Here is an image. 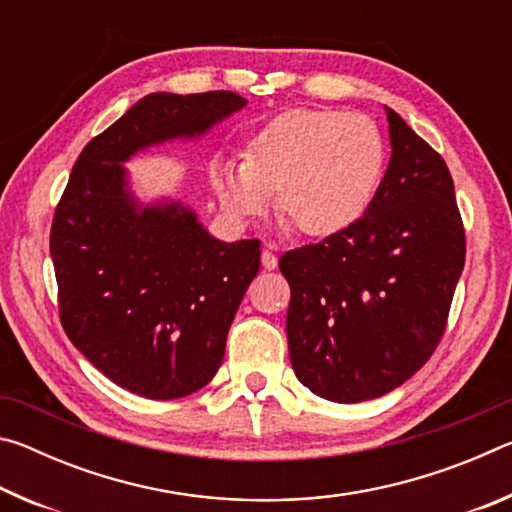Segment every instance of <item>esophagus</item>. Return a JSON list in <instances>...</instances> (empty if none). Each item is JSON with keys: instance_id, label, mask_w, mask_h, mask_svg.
<instances>
[{"instance_id": "esophagus-1", "label": "esophagus", "mask_w": 512, "mask_h": 512, "mask_svg": "<svg viewBox=\"0 0 512 512\" xmlns=\"http://www.w3.org/2000/svg\"><path fill=\"white\" fill-rule=\"evenodd\" d=\"M262 266L266 271H273L277 266V257H275V246H266L264 253H262Z\"/></svg>"}]
</instances>
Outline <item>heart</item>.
Segmentation results:
<instances>
[{
	"label": "heart",
	"instance_id": "b5f03b06",
	"mask_svg": "<svg viewBox=\"0 0 512 512\" xmlns=\"http://www.w3.org/2000/svg\"><path fill=\"white\" fill-rule=\"evenodd\" d=\"M375 121L343 110L293 108L264 124L246 158L216 160L210 180L223 214L239 225L275 210L307 237L348 230L366 214L384 171Z\"/></svg>",
	"mask_w": 512,
	"mask_h": 512
}]
</instances>
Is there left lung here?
Listing matches in <instances>:
<instances>
[{
  "label": "left lung",
  "mask_w": 512,
  "mask_h": 512,
  "mask_svg": "<svg viewBox=\"0 0 512 512\" xmlns=\"http://www.w3.org/2000/svg\"><path fill=\"white\" fill-rule=\"evenodd\" d=\"M386 119L393 151L366 214L280 257L293 372L329 402L375 400L429 361L465 264L445 160L395 110Z\"/></svg>",
  "instance_id": "obj_1"
}]
</instances>
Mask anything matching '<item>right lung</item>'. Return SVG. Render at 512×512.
<instances>
[{
    "label": "right lung",
    "instance_id": "add662e5",
    "mask_svg": "<svg viewBox=\"0 0 512 512\" xmlns=\"http://www.w3.org/2000/svg\"><path fill=\"white\" fill-rule=\"evenodd\" d=\"M235 92H153L85 146L51 225L60 323L110 381L178 400L219 370L228 329L259 271V241L212 237L176 198L142 203L126 164L196 140L246 108Z\"/></svg>",
    "mask_w": 512,
    "mask_h": 512
}]
</instances>
